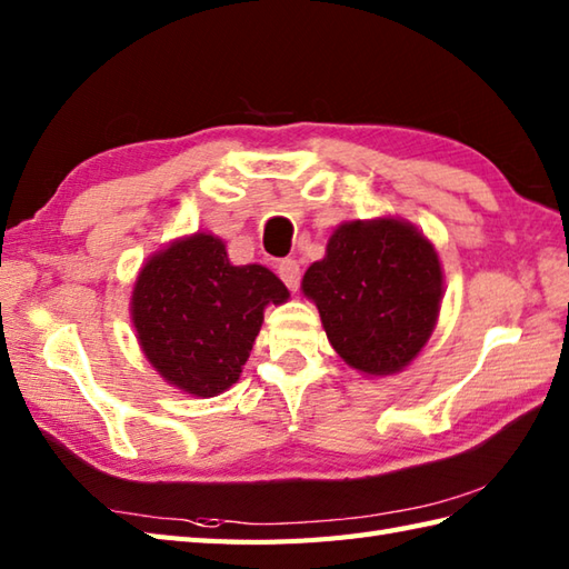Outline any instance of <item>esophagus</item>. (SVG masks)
<instances>
[{
	"label": "esophagus",
	"instance_id": "34e87169",
	"mask_svg": "<svg viewBox=\"0 0 569 569\" xmlns=\"http://www.w3.org/2000/svg\"><path fill=\"white\" fill-rule=\"evenodd\" d=\"M277 274H280V280L297 292L299 289V280H301V270H299V262L295 258H284L277 262Z\"/></svg>",
	"mask_w": 569,
	"mask_h": 569
}]
</instances>
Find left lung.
Here are the masks:
<instances>
[{
	"mask_svg": "<svg viewBox=\"0 0 569 569\" xmlns=\"http://www.w3.org/2000/svg\"><path fill=\"white\" fill-rule=\"evenodd\" d=\"M301 292L317 305L338 356L382 377L401 372L431 338L443 270L433 243L409 221H346L305 272Z\"/></svg>",
	"mask_w": 569,
	"mask_h": 569,
	"instance_id": "1",
	"label": "left lung"
}]
</instances>
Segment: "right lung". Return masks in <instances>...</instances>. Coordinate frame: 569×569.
Masks as SVG:
<instances>
[{"mask_svg": "<svg viewBox=\"0 0 569 569\" xmlns=\"http://www.w3.org/2000/svg\"><path fill=\"white\" fill-rule=\"evenodd\" d=\"M289 299L262 264H231L221 238L194 233L158 250L136 277L131 321L168 385L217 397L238 382L268 305Z\"/></svg>", "mask_w": 569, "mask_h": 569, "instance_id": "add662e5", "label": "right lung"}]
</instances>
